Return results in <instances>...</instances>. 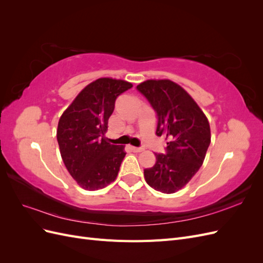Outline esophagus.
Segmentation results:
<instances>
[{"label":"esophagus","mask_w":263,"mask_h":263,"mask_svg":"<svg viewBox=\"0 0 263 263\" xmlns=\"http://www.w3.org/2000/svg\"><path fill=\"white\" fill-rule=\"evenodd\" d=\"M132 148V150L134 151V153H140V151H144V148L142 147H130Z\"/></svg>","instance_id":"obj_1"}]
</instances>
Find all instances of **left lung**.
Returning a JSON list of instances; mask_svg holds the SVG:
<instances>
[{"label":"left lung","instance_id":"8db88e82","mask_svg":"<svg viewBox=\"0 0 263 263\" xmlns=\"http://www.w3.org/2000/svg\"><path fill=\"white\" fill-rule=\"evenodd\" d=\"M157 114V136L168 140L165 154L145 169L148 184L162 193L184 186L201 168L211 144L210 123L195 101L170 80H147L137 85Z\"/></svg>","mask_w":263,"mask_h":263}]
</instances>
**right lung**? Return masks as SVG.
I'll return each instance as SVG.
<instances>
[{"instance_id":"right-lung-1","label":"right lung","mask_w":263,"mask_h":263,"mask_svg":"<svg viewBox=\"0 0 263 263\" xmlns=\"http://www.w3.org/2000/svg\"><path fill=\"white\" fill-rule=\"evenodd\" d=\"M130 87L127 81L98 79L79 93L59 119L57 140L63 163L84 190L103 189L117 177L126 153L123 146L107 142L104 134L116 99Z\"/></svg>"}]
</instances>
